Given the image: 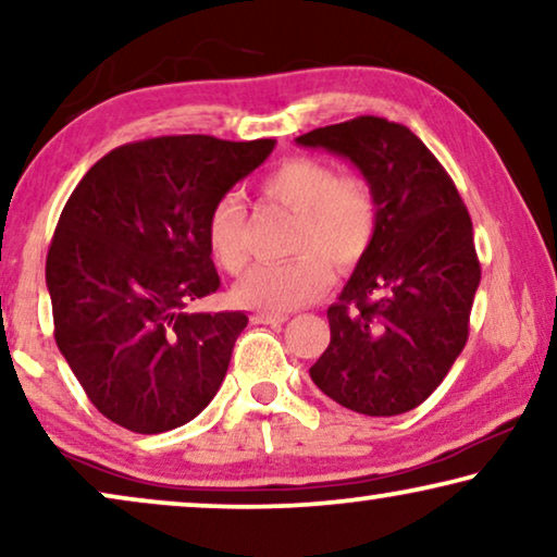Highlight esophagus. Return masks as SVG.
<instances>
[{"instance_id":"esophagus-1","label":"esophagus","mask_w":557,"mask_h":557,"mask_svg":"<svg viewBox=\"0 0 557 557\" xmlns=\"http://www.w3.org/2000/svg\"><path fill=\"white\" fill-rule=\"evenodd\" d=\"M253 322L256 324H284L286 317L284 314H269V311H263V314H253Z\"/></svg>"}]
</instances>
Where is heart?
<instances>
[{"instance_id": "1", "label": "heart", "mask_w": 557, "mask_h": 557, "mask_svg": "<svg viewBox=\"0 0 557 557\" xmlns=\"http://www.w3.org/2000/svg\"><path fill=\"white\" fill-rule=\"evenodd\" d=\"M261 193L296 215L292 250L299 256L286 263L256 265L233 296L243 307L286 314L330 288V261L337 269L362 261L375 238L377 202L362 177H337L334 166L309 157L284 159L265 174ZM243 225L240 197L225 193L210 210L208 243L212 258L227 273H240L248 263Z\"/></svg>"}]
</instances>
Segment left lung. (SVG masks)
<instances>
[{
  "instance_id": "obj_1",
  "label": "left lung",
  "mask_w": 557,
  "mask_h": 557,
  "mask_svg": "<svg viewBox=\"0 0 557 557\" xmlns=\"http://www.w3.org/2000/svg\"><path fill=\"white\" fill-rule=\"evenodd\" d=\"M296 144L349 159L377 202L375 238L326 309L332 339L309 375L355 413H408L467 345L482 278L469 212L408 126L360 116L296 136Z\"/></svg>"
}]
</instances>
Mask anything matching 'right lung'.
I'll use <instances>...</instances> for the list:
<instances>
[{
  "instance_id": "add662e5",
  "label": "right lung",
  "mask_w": 557,
  "mask_h": 557,
  "mask_svg": "<svg viewBox=\"0 0 557 557\" xmlns=\"http://www.w3.org/2000/svg\"><path fill=\"white\" fill-rule=\"evenodd\" d=\"M273 147L202 134L124 144L67 197L45 265L55 342L109 421L164 433L215 398L248 317L187 307L220 286L212 205Z\"/></svg>"
}]
</instances>
